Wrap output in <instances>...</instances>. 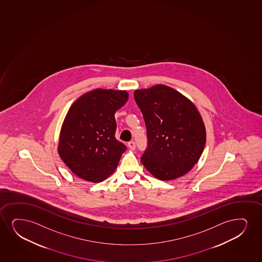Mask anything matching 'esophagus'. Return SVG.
Returning a JSON list of instances; mask_svg holds the SVG:
<instances>
[{
    "instance_id": "34e87169",
    "label": "esophagus",
    "mask_w": 262,
    "mask_h": 262,
    "mask_svg": "<svg viewBox=\"0 0 262 262\" xmlns=\"http://www.w3.org/2000/svg\"><path fill=\"white\" fill-rule=\"evenodd\" d=\"M127 145H128V147H129V149H132V150H134V149H136V143H135V142H133V141L129 142Z\"/></svg>"
}]
</instances>
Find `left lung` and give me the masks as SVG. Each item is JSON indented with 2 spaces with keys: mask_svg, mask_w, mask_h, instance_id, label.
Here are the masks:
<instances>
[{
  "mask_svg": "<svg viewBox=\"0 0 262 262\" xmlns=\"http://www.w3.org/2000/svg\"><path fill=\"white\" fill-rule=\"evenodd\" d=\"M145 121L148 148L141 161L157 179L171 181L189 172L206 145V126L195 104L159 84L134 93Z\"/></svg>",
  "mask_w": 262,
  "mask_h": 262,
  "instance_id": "1",
  "label": "left lung"
}]
</instances>
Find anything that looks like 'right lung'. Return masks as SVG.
<instances>
[{
  "label": "right lung",
  "instance_id": "right-lung-1",
  "mask_svg": "<svg viewBox=\"0 0 262 262\" xmlns=\"http://www.w3.org/2000/svg\"><path fill=\"white\" fill-rule=\"evenodd\" d=\"M127 99L126 90L96 89L70 107L60 130L57 151L78 177L96 183L116 170L126 148L115 138L114 114Z\"/></svg>",
  "mask_w": 262,
  "mask_h": 262
}]
</instances>
